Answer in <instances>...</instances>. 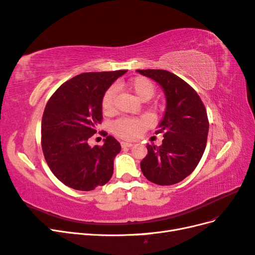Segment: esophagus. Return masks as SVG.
Returning <instances> with one entry per match:
<instances>
[{
	"mask_svg": "<svg viewBox=\"0 0 255 255\" xmlns=\"http://www.w3.org/2000/svg\"><path fill=\"white\" fill-rule=\"evenodd\" d=\"M133 143L132 142H128V141H121V146L122 148H129V146H132Z\"/></svg>",
	"mask_w": 255,
	"mask_h": 255,
	"instance_id": "obj_1",
	"label": "esophagus"
}]
</instances>
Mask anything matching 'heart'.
<instances>
[{
  "label": "heart",
  "mask_w": 255,
  "mask_h": 255,
  "mask_svg": "<svg viewBox=\"0 0 255 255\" xmlns=\"http://www.w3.org/2000/svg\"><path fill=\"white\" fill-rule=\"evenodd\" d=\"M127 88L141 101H148L154 96L155 88L150 80L143 76H136L127 84ZM116 89L111 87L105 91L102 98V110L106 114H111L115 109ZM150 127V120L145 117L141 118H121L115 121L112 128L115 134L120 137L133 139L139 136L143 130Z\"/></svg>",
  "instance_id": "heart-1"
}]
</instances>
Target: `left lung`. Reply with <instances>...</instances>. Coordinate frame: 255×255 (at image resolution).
<instances>
[{
  "label": "left lung",
  "mask_w": 255,
  "mask_h": 255,
  "mask_svg": "<svg viewBox=\"0 0 255 255\" xmlns=\"http://www.w3.org/2000/svg\"><path fill=\"white\" fill-rule=\"evenodd\" d=\"M155 81L166 97V111L156 133H163L159 146L146 144L148 154L140 168L150 182L173 185L195 170L207 140L208 119L197 92L175 74L166 70H137Z\"/></svg>",
  "instance_id": "8db88e82"
}]
</instances>
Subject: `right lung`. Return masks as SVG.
Here are the masks:
<instances>
[{
	"instance_id": "add662e5",
	"label": "right lung",
	"mask_w": 255,
	"mask_h": 255,
	"mask_svg": "<svg viewBox=\"0 0 255 255\" xmlns=\"http://www.w3.org/2000/svg\"><path fill=\"white\" fill-rule=\"evenodd\" d=\"M126 72L79 74L61 85L47 103L41 122L42 151L53 174L68 187L89 191L111 180L120 143L107 136L102 146L92 148L88 140L103 118V95Z\"/></svg>"
}]
</instances>
